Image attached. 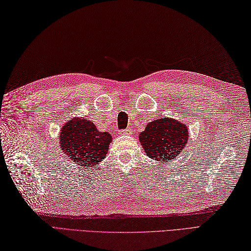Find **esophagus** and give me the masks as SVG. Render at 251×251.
I'll list each match as a JSON object with an SVG mask.
<instances>
[{
  "label": "esophagus",
  "mask_w": 251,
  "mask_h": 251,
  "mask_svg": "<svg viewBox=\"0 0 251 251\" xmlns=\"http://www.w3.org/2000/svg\"><path fill=\"white\" fill-rule=\"evenodd\" d=\"M131 133H132L131 127H127V129H124V130L119 131V134H121V135H130Z\"/></svg>",
  "instance_id": "34e87169"
}]
</instances>
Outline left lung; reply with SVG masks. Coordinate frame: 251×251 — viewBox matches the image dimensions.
Instances as JSON below:
<instances>
[{"label": "left lung", "instance_id": "left-lung-1", "mask_svg": "<svg viewBox=\"0 0 251 251\" xmlns=\"http://www.w3.org/2000/svg\"><path fill=\"white\" fill-rule=\"evenodd\" d=\"M187 139L186 126L166 117L151 121L139 135V142L148 156L162 162L176 160L186 147Z\"/></svg>", "mask_w": 251, "mask_h": 251}]
</instances>
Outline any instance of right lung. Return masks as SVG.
<instances>
[{
	"instance_id": "1",
	"label": "right lung",
	"mask_w": 251,
	"mask_h": 251,
	"mask_svg": "<svg viewBox=\"0 0 251 251\" xmlns=\"http://www.w3.org/2000/svg\"><path fill=\"white\" fill-rule=\"evenodd\" d=\"M60 148L75 164L93 167L106 156L112 135L98 131L87 119L75 118L63 126L59 137Z\"/></svg>"
}]
</instances>
